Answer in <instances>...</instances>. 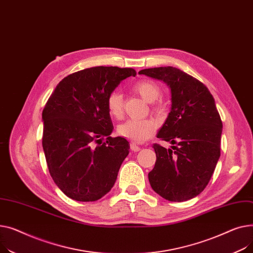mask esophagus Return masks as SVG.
Segmentation results:
<instances>
[{
	"mask_svg": "<svg viewBox=\"0 0 253 253\" xmlns=\"http://www.w3.org/2000/svg\"><path fill=\"white\" fill-rule=\"evenodd\" d=\"M130 149H131L132 151L138 152V151H140V150H141V147H140V146H138L136 143L131 142V143H130Z\"/></svg>",
	"mask_w": 253,
	"mask_h": 253,
	"instance_id": "34e87169",
	"label": "esophagus"
}]
</instances>
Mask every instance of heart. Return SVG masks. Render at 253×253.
<instances>
[{"label": "heart", "mask_w": 253, "mask_h": 253, "mask_svg": "<svg viewBox=\"0 0 253 253\" xmlns=\"http://www.w3.org/2000/svg\"><path fill=\"white\" fill-rule=\"evenodd\" d=\"M132 91L139 95L146 102L152 103L157 100L161 94L160 86L153 81L143 80L132 85ZM106 107L110 116L114 118H121L124 114L123 96L116 91L111 92L106 99ZM152 111L155 114H162L165 111L162 104L154 103ZM157 128V123L150 118L147 120H128L117 127V133L120 136L130 141L143 143L151 138Z\"/></svg>", "instance_id": "b5f03b06"}]
</instances>
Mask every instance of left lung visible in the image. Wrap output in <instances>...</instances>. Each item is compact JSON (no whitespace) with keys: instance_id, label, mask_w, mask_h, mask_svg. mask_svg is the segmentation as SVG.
Wrapping results in <instances>:
<instances>
[{"instance_id":"left-lung-1","label":"left lung","mask_w":253,"mask_h":253,"mask_svg":"<svg viewBox=\"0 0 253 253\" xmlns=\"http://www.w3.org/2000/svg\"><path fill=\"white\" fill-rule=\"evenodd\" d=\"M165 82L171 92V110L157 138L171 149L153 144L154 169L148 173L162 198L182 202L199 195L210 183L220 156L222 123L215 102L201 82L172 66L139 71Z\"/></svg>"}]
</instances>
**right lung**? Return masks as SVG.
Returning a JSON list of instances; mask_svg holds the SVG:
<instances>
[{"label":"right lung","mask_w":253,"mask_h":253,"mask_svg":"<svg viewBox=\"0 0 253 253\" xmlns=\"http://www.w3.org/2000/svg\"><path fill=\"white\" fill-rule=\"evenodd\" d=\"M132 68L97 66L69 74L42 110V149L54 183L77 201L102 198L113 187L129 143L112 138L108 95ZM106 137L105 141L102 139Z\"/></svg>","instance_id":"right-lung-1"}]
</instances>
